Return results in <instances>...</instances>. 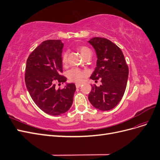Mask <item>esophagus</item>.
Returning a JSON list of instances; mask_svg holds the SVG:
<instances>
[{"label":"esophagus","instance_id":"obj_1","mask_svg":"<svg viewBox=\"0 0 160 160\" xmlns=\"http://www.w3.org/2000/svg\"><path fill=\"white\" fill-rule=\"evenodd\" d=\"M81 84H79V83H77V84H75V87H76V88H80V87H81Z\"/></svg>","mask_w":160,"mask_h":160}]
</instances>
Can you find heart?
I'll return each instance as SVG.
<instances>
[{
  "label": "heart",
  "mask_w": 160,
  "mask_h": 160,
  "mask_svg": "<svg viewBox=\"0 0 160 160\" xmlns=\"http://www.w3.org/2000/svg\"><path fill=\"white\" fill-rule=\"evenodd\" d=\"M79 52L83 57L89 54H91V51L88 47L81 46L78 48ZM68 59V52H64L62 55V62L63 65H65ZM67 76L69 81L75 83H81L83 81L85 77L88 76V72L85 70H82L77 68H72L68 71Z\"/></svg>",
  "instance_id": "heart-1"
}]
</instances>
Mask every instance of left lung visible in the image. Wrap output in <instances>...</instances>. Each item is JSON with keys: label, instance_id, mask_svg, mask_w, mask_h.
I'll return each instance as SVG.
<instances>
[{"label": "left lung", "instance_id": "left-lung-1", "mask_svg": "<svg viewBox=\"0 0 160 160\" xmlns=\"http://www.w3.org/2000/svg\"><path fill=\"white\" fill-rule=\"evenodd\" d=\"M89 42L96 51L97 67L90 78L101 79L99 87L93 85L88 99L94 108L101 111L114 108L126 89L129 69L120 48L105 38H92Z\"/></svg>", "mask_w": 160, "mask_h": 160}]
</instances>
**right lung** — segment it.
Masks as SVG:
<instances>
[{
  "mask_svg": "<svg viewBox=\"0 0 160 160\" xmlns=\"http://www.w3.org/2000/svg\"><path fill=\"white\" fill-rule=\"evenodd\" d=\"M61 40L43 41L27 60L25 83L32 99L45 113L59 115L71 107L76 90L74 83L63 89H56V83H64L62 75V49Z\"/></svg>",
  "mask_w": 160,
  "mask_h": 160,
  "instance_id": "add662e5",
  "label": "right lung"
}]
</instances>
